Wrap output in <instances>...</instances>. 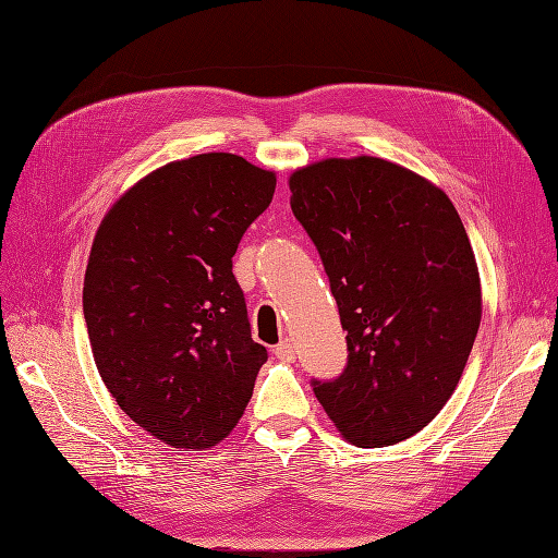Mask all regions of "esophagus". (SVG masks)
<instances>
[{
  "instance_id": "34e87169",
  "label": "esophagus",
  "mask_w": 558,
  "mask_h": 558,
  "mask_svg": "<svg viewBox=\"0 0 558 558\" xmlns=\"http://www.w3.org/2000/svg\"><path fill=\"white\" fill-rule=\"evenodd\" d=\"M274 353H276V357H278V360H282V362H294V357H296V349H294V344H292V342H287V339L274 349Z\"/></svg>"
}]
</instances>
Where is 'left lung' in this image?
Returning a JSON list of instances; mask_svg holds the SVG:
<instances>
[{
    "label": "left lung",
    "instance_id": "obj_1",
    "mask_svg": "<svg viewBox=\"0 0 558 558\" xmlns=\"http://www.w3.org/2000/svg\"><path fill=\"white\" fill-rule=\"evenodd\" d=\"M347 330L349 365L314 395L339 435L387 447L453 395L481 324V278L463 221L430 180L380 157H328L289 175Z\"/></svg>",
    "mask_w": 558,
    "mask_h": 558
}]
</instances>
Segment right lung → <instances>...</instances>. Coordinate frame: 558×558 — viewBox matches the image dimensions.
<instances>
[{"label": "right lung", "mask_w": 558, "mask_h": 558, "mask_svg": "<svg viewBox=\"0 0 558 558\" xmlns=\"http://www.w3.org/2000/svg\"><path fill=\"white\" fill-rule=\"evenodd\" d=\"M274 191V171L205 153L134 182L95 232L84 278L95 367L120 410L168 447H216L253 397L266 349L232 257Z\"/></svg>", "instance_id": "obj_1"}]
</instances>
